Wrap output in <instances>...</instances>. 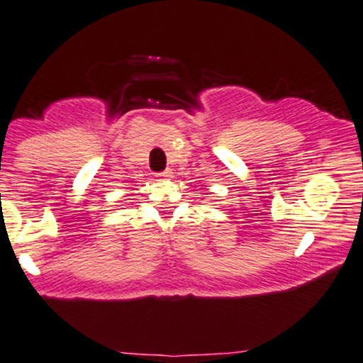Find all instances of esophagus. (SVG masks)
I'll return each mask as SVG.
<instances>
[{
  "instance_id": "34e87169",
  "label": "esophagus",
  "mask_w": 363,
  "mask_h": 363,
  "mask_svg": "<svg viewBox=\"0 0 363 363\" xmlns=\"http://www.w3.org/2000/svg\"><path fill=\"white\" fill-rule=\"evenodd\" d=\"M157 177L160 179V181H170V179L174 177V172L170 169H165L164 172H159V174H155Z\"/></svg>"
}]
</instances>
